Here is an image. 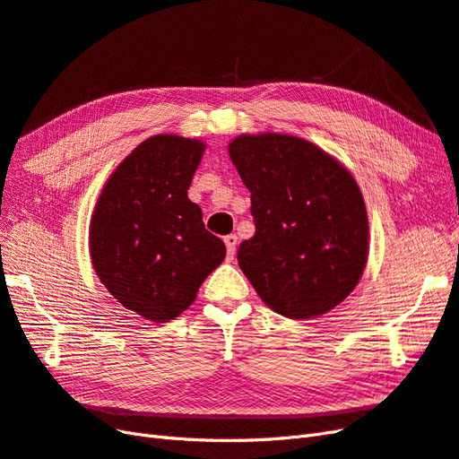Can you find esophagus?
<instances>
[{"instance_id": "obj_1", "label": "esophagus", "mask_w": 459, "mask_h": 459, "mask_svg": "<svg viewBox=\"0 0 459 459\" xmlns=\"http://www.w3.org/2000/svg\"><path fill=\"white\" fill-rule=\"evenodd\" d=\"M237 244H238L237 234H229V237H225V246H227L229 257H234V254H237Z\"/></svg>"}]
</instances>
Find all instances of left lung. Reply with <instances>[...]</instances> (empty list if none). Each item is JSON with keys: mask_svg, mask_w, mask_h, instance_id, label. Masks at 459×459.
I'll return each instance as SVG.
<instances>
[{"mask_svg": "<svg viewBox=\"0 0 459 459\" xmlns=\"http://www.w3.org/2000/svg\"><path fill=\"white\" fill-rule=\"evenodd\" d=\"M230 161L252 192L255 234L238 265L273 311L311 319L358 286L369 254V221L356 178L304 138L240 134Z\"/></svg>", "mask_w": 459, "mask_h": 459, "instance_id": "1", "label": "left lung"}]
</instances>
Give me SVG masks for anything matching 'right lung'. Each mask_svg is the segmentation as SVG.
Segmentation results:
<instances>
[{"label":"right lung","instance_id":"right-lung-1","mask_svg":"<svg viewBox=\"0 0 459 459\" xmlns=\"http://www.w3.org/2000/svg\"><path fill=\"white\" fill-rule=\"evenodd\" d=\"M205 143L155 134L130 152L101 188L90 257L101 284L136 316L167 323L188 309L227 247L188 200Z\"/></svg>","mask_w":459,"mask_h":459}]
</instances>
